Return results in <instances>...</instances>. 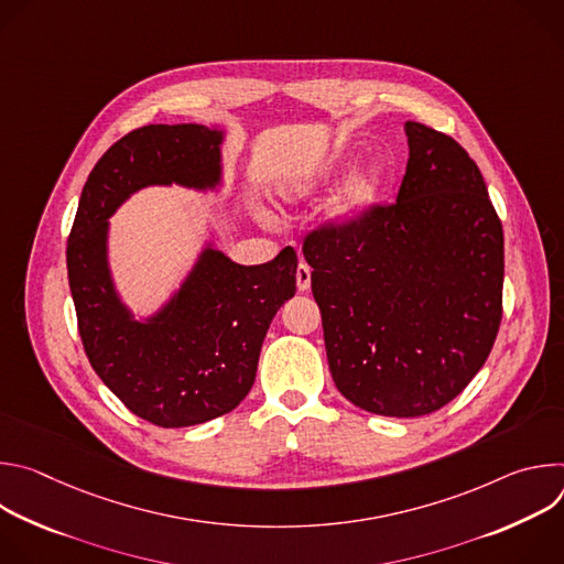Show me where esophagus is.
Returning a JSON list of instances; mask_svg holds the SVG:
<instances>
[{
    "label": "esophagus",
    "mask_w": 564,
    "mask_h": 564,
    "mask_svg": "<svg viewBox=\"0 0 564 564\" xmlns=\"http://www.w3.org/2000/svg\"><path fill=\"white\" fill-rule=\"evenodd\" d=\"M296 288L301 290V292H305L307 288H310V265L307 263H299V268H296Z\"/></svg>",
    "instance_id": "obj_1"
}]
</instances>
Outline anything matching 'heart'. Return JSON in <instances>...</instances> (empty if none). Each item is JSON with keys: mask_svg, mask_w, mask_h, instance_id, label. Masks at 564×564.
I'll list each match as a JSON object with an SVG mask.
<instances>
[{"mask_svg": "<svg viewBox=\"0 0 564 564\" xmlns=\"http://www.w3.org/2000/svg\"><path fill=\"white\" fill-rule=\"evenodd\" d=\"M352 167V160L346 155H337L330 158L328 163L314 167L312 172H307L305 176L296 178L285 192L283 196L288 200L301 198V196H310L314 192H324L330 189L341 176H346ZM386 185V170L381 165H370L364 167L359 172H355L344 185L341 189L335 194V198L330 200L328 214L337 225H352L357 223L381 196Z\"/></svg>", "mask_w": 564, "mask_h": 564, "instance_id": "heart-1", "label": "heart"}]
</instances>
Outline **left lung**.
Listing matches in <instances>:
<instances>
[{"label": "left lung", "mask_w": 564, "mask_h": 564, "mask_svg": "<svg viewBox=\"0 0 564 564\" xmlns=\"http://www.w3.org/2000/svg\"><path fill=\"white\" fill-rule=\"evenodd\" d=\"M397 203L305 238L328 366L355 406L422 417L485 366L502 318L505 236L473 158L406 122Z\"/></svg>", "instance_id": "obj_1"}]
</instances>
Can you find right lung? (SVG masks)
I'll list each match as a JSON object with an SVG mask.
<instances>
[{
	"label": "right lung",
	"mask_w": 564,
	"mask_h": 564,
	"mask_svg": "<svg viewBox=\"0 0 564 564\" xmlns=\"http://www.w3.org/2000/svg\"><path fill=\"white\" fill-rule=\"evenodd\" d=\"M225 131L149 124L120 138L79 196L66 246L85 352L138 417L183 429L234 411L250 392L276 310L296 292V254L238 265L205 243L181 288L147 316L122 301L109 265V218L144 187L218 192Z\"/></svg>",
	"instance_id": "obj_1"
}]
</instances>
